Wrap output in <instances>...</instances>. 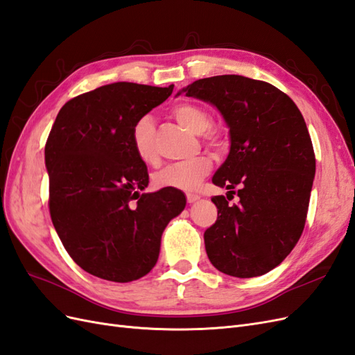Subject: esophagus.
<instances>
[{"label":"esophagus","instance_id":"34e87169","mask_svg":"<svg viewBox=\"0 0 355 355\" xmlns=\"http://www.w3.org/2000/svg\"><path fill=\"white\" fill-rule=\"evenodd\" d=\"M199 199H200V196H198V195H191V193L187 195V202H189V204H195V202L199 200Z\"/></svg>","mask_w":355,"mask_h":355}]
</instances>
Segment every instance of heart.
<instances>
[{
  "label": "heart",
  "instance_id": "1",
  "mask_svg": "<svg viewBox=\"0 0 355 355\" xmlns=\"http://www.w3.org/2000/svg\"><path fill=\"white\" fill-rule=\"evenodd\" d=\"M172 114L190 132L202 135L209 129L212 119L208 111L193 104H178L172 110ZM132 146L137 156L146 162L153 164L157 159L155 147V123L150 116H143L135 121L132 128ZM211 159L199 156L193 160L177 162L156 172L153 177L155 186L160 189H177V190H195L200 181L211 169Z\"/></svg>",
  "mask_w": 355,
  "mask_h": 355
}]
</instances>
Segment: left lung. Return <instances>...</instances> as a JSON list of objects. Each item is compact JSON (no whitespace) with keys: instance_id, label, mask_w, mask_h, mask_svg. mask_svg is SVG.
I'll use <instances>...</instances> for the list:
<instances>
[{"instance_id":"left-lung-1","label":"left lung","mask_w":355,"mask_h":355,"mask_svg":"<svg viewBox=\"0 0 355 355\" xmlns=\"http://www.w3.org/2000/svg\"><path fill=\"white\" fill-rule=\"evenodd\" d=\"M181 94L214 105L225 119L230 150L212 183L232 195L239 187L238 204L211 199L218 217L204 234L208 259L230 277L265 275L290 254L305 227L315 177L305 120L279 89L242 76L200 78Z\"/></svg>"}]
</instances>
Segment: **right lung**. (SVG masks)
<instances>
[{
    "label": "right lung",
    "mask_w": 355,
    "mask_h": 355,
    "mask_svg": "<svg viewBox=\"0 0 355 355\" xmlns=\"http://www.w3.org/2000/svg\"><path fill=\"white\" fill-rule=\"evenodd\" d=\"M172 89L111 83L68 101L56 116L44 148L50 217L90 275L114 282L147 275L165 227L186 207L177 189L143 193L148 172L130 138L135 121Z\"/></svg>",
    "instance_id": "1"
}]
</instances>
